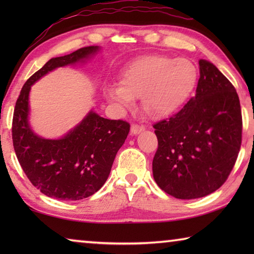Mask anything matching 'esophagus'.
<instances>
[{
    "instance_id": "obj_1",
    "label": "esophagus",
    "mask_w": 254,
    "mask_h": 254,
    "mask_svg": "<svg viewBox=\"0 0 254 254\" xmlns=\"http://www.w3.org/2000/svg\"><path fill=\"white\" fill-rule=\"evenodd\" d=\"M142 131H144V127H140L137 126V124H132L131 126V134L133 135H136L141 133Z\"/></svg>"
}]
</instances>
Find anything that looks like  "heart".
<instances>
[{
    "mask_svg": "<svg viewBox=\"0 0 254 254\" xmlns=\"http://www.w3.org/2000/svg\"><path fill=\"white\" fill-rule=\"evenodd\" d=\"M197 81L198 70L189 59L149 55L128 64L120 75V85L106 86L104 96L121 109H128L135 97H141L148 117L166 119L183 109Z\"/></svg>",
    "mask_w": 254,
    "mask_h": 254,
    "instance_id": "b5f03b06",
    "label": "heart"
}]
</instances>
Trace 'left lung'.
Masks as SVG:
<instances>
[{"label": "left lung", "instance_id": "8db88e82", "mask_svg": "<svg viewBox=\"0 0 254 254\" xmlns=\"http://www.w3.org/2000/svg\"><path fill=\"white\" fill-rule=\"evenodd\" d=\"M196 95L182 111L153 127L158 150L154 182L179 199L212 194L229 177L242 141V114L230 80L208 60H199Z\"/></svg>", "mask_w": 254, "mask_h": 254}]
</instances>
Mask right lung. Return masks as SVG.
I'll list each match as a JSON object with an SVG mask.
<instances>
[{
	"label": "right lung",
	"mask_w": 254,
	"mask_h": 254,
	"mask_svg": "<svg viewBox=\"0 0 254 254\" xmlns=\"http://www.w3.org/2000/svg\"><path fill=\"white\" fill-rule=\"evenodd\" d=\"M102 48L91 46L51 58L23 85L12 124L14 151L34 187L60 200H79L100 190L109 178L119 149L130 131L121 120L104 119L91 110L75 127L58 139L38 135L30 126L31 86L59 67L84 64Z\"/></svg>",
	"instance_id": "obj_1"
}]
</instances>
